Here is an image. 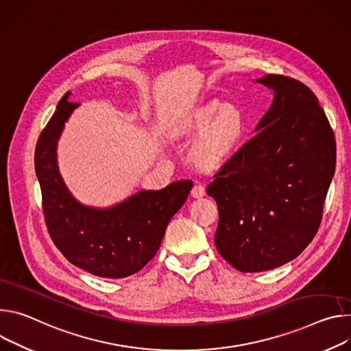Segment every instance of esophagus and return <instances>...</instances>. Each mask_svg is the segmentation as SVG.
I'll return each instance as SVG.
<instances>
[{
    "label": "esophagus",
    "mask_w": 351,
    "mask_h": 351,
    "mask_svg": "<svg viewBox=\"0 0 351 351\" xmlns=\"http://www.w3.org/2000/svg\"><path fill=\"white\" fill-rule=\"evenodd\" d=\"M191 195H192L193 198H202V197H205V195H206L205 186H204L202 184H195V185H193L192 191H191Z\"/></svg>",
    "instance_id": "esophagus-1"
}]
</instances>
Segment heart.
I'll list each match as a JSON object with an SVG mask.
<instances>
[{
	"mask_svg": "<svg viewBox=\"0 0 351 351\" xmlns=\"http://www.w3.org/2000/svg\"><path fill=\"white\" fill-rule=\"evenodd\" d=\"M182 131L204 132L197 145V158L201 163L223 162L243 141L247 121L241 110L212 101L193 111L182 125Z\"/></svg>",
	"mask_w": 351,
	"mask_h": 351,
	"instance_id": "obj_1",
	"label": "heart"
}]
</instances>
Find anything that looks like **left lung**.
<instances>
[{
  "mask_svg": "<svg viewBox=\"0 0 351 351\" xmlns=\"http://www.w3.org/2000/svg\"><path fill=\"white\" fill-rule=\"evenodd\" d=\"M256 82L274 103L245 142L213 176L215 244L240 271H263L297 258L321 224L336 167V141L317 96L293 77Z\"/></svg>",
  "mask_w": 351,
  "mask_h": 351,
  "instance_id": "8db88e82",
  "label": "left lung"
}]
</instances>
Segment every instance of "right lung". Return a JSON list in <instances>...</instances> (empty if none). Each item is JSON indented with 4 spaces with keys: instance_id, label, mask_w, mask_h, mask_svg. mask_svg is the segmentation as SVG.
<instances>
[{
    "instance_id": "1",
    "label": "right lung",
    "mask_w": 351,
    "mask_h": 351,
    "mask_svg": "<svg viewBox=\"0 0 351 351\" xmlns=\"http://www.w3.org/2000/svg\"><path fill=\"white\" fill-rule=\"evenodd\" d=\"M68 97L69 92L57 104L34 152L47 230L72 265L107 279L131 276L158 252L170 219L184 205L193 182L182 180L159 191L142 189L106 209L77 202L61 178L56 152L66 120L80 106Z\"/></svg>"
}]
</instances>
